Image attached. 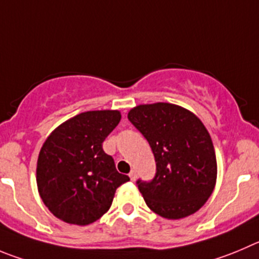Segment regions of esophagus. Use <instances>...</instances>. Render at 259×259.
<instances>
[{
	"label": "esophagus",
	"instance_id": "34e87169",
	"mask_svg": "<svg viewBox=\"0 0 259 259\" xmlns=\"http://www.w3.org/2000/svg\"><path fill=\"white\" fill-rule=\"evenodd\" d=\"M129 178H130V180H132V181H135V179H137V171H135V170L130 171Z\"/></svg>",
	"mask_w": 259,
	"mask_h": 259
}]
</instances>
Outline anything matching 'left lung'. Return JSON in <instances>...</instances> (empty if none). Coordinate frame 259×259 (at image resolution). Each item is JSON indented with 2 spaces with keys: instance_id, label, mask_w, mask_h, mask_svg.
Segmentation results:
<instances>
[{
  "instance_id": "left-lung-1",
  "label": "left lung",
  "mask_w": 259,
  "mask_h": 259,
  "mask_svg": "<svg viewBox=\"0 0 259 259\" xmlns=\"http://www.w3.org/2000/svg\"><path fill=\"white\" fill-rule=\"evenodd\" d=\"M127 118L146 138L156 161L153 179L137 180L147 206L170 220L197 212L211 197L217 176L213 143L202 121L163 102L137 106Z\"/></svg>"
}]
</instances>
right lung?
<instances>
[{
    "mask_svg": "<svg viewBox=\"0 0 259 259\" xmlns=\"http://www.w3.org/2000/svg\"><path fill=\"white\" fill-rule=\"evenodd\" d=\"M120 120L118 111H88L47 138L38 157L37 185L57 219L81 226L97 221L110 209L116 189L130 180L102 148Z\"/></svg>",
    "mask_w": 259,
    "mask_h": 259,
    "instance_id": "1",
    "label": "right lung"
}]
</instances>
